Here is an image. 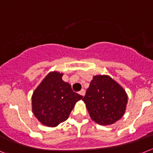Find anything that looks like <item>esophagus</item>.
<instances>
[{
  "label": "esophagus",
  "mask_w": 153,
  "mask_h": 153,
  "mask_svg": "<svg viewBox=\"0 0 153 153\" xmlns=\"http://www.w3.org/2000/svg\"><path fill=\"white\" fill-rule=\"evenodd\" d=\"M79 94H81V95L82 96H85V89H82V90L80 91H79Z\"/></svg>",
  "instance_id": "obj_1"
}]
</instances>
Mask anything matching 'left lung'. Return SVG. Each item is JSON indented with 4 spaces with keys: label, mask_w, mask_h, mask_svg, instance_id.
<instances>
[{
    "label": "left lung",
    "mask_w": 153,
    "mask_h": 153,
    "mask_svg": "<svg viewBox=\"0 0 153 153\" xmlns=\"http://www.w3.org/2000/svg\"><path fill=\"white\" fill-rule=\"evenodd\" d=\"M124 89L108 75H95L82 100L92 120L100 125L116 123L124 114L127 104Z\"/></svg>",
    "instance_id": "8db88e82"
}]
</instances>
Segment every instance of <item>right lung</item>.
Here are the masks:
<instances>
[{
  "instance_id": "obj_1",
  "label": "right lung",
  "mask_w": 153,
  "mask_h": 153,
  "mask_svg": "<svg viewBox=\"0 0 153 153\" xmlns=\"http://www.w3.org/2000/svg\"><path fill=\"white\" fill-rule=\"evenodd\" d=\"M62 75L58 71L49 72L33 94V113L42 124L49 127L66 120L77 101L83 97L63 81Z\"/></svg>"
}]
</instances>
